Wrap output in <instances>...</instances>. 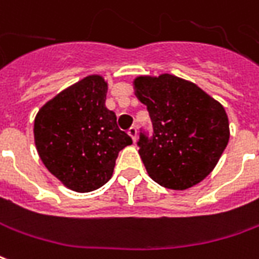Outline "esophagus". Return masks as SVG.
Segmentation results:
<instances>
[{
    "mask_svg": "<svg viewBox=\"0 0 259 259\" xmlns=\"http://www.w3.org/2000/svg\"><path fill=\"white\" fill-rule=\"evenodd\" d=\"M127 133H129L130 137L133 139V142H137V129H136V127H130Z\"/></svg>",
    "mask_w": 259,
    "mask_h": 259,
    "instance_id": "esophagus-1",
    "label": "esophagus"
}]
</instances>
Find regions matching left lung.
<instances>
[{
    "mask_svg": "<svg viewBox=\"0 0 259 259\" xmlns=\"http://www.w3.org/2000/svg\"><path fill=\"white\" fill-rule=\"evenodd\" d=\"M135 94L147 106L153 137H140L143 164L164 188L184 191L214 169L230 139L224 106L195 82L172 74L139 75Z\"/></svg>",
    "mask_w": 259,
    "mask_h": 259,
    "instance_id": "8db88e82",
    "label": "left lung"
}]
</instances>
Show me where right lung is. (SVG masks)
<instances>
[{
    "instance_id": "add662e5",
    "label": "right lung",
    "mask_w": 259,
    "mask_h": 259,
    "mask_svg": "<svg viewBox=\"0 0 259 259\" xmlns=\"http://www.w3.org/2000/svg\"><path fill=\"white\" fill-rule=\"evenodd\" d=\"M108 81L99 74L59 92L36 113L33 137L41 162L74 192L98 189L111 180L117 154L132 139L105 106Z\"/></svg>"
}]
</instances>
